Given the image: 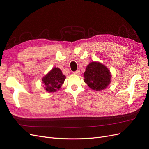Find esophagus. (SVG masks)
Returning <instances> with one entry per match:
<instances>
[{"label":"esophagus","mask_w":149,"mask_h":149,"mask_svg":"<svg viewBox=\"0 0 149 149\" xmlns=\"http://www.w3.org/2000/svg\"><path fill=\"white\" fill-rule=\"evenodd\" d=\"M73 73L75 74H80V71L79 70H76V71H74Z\"/></svg>","instance_id":"1"}]
</instances>
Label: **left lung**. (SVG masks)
<instances>
[{
	"instance_id": "8db88e82",
	"label": "left lung",
	"mask_w": 149,
	"mask_h": 149,
	"mask_svg": "<svg viewBox=\"0 0 149 149\" xmlns=\"http://www.w3.org/2000/svg\"><path fill=\"white\" fill-rule=\"evenodd\" d=\"M84 82L88 86L96 91L104 89L111 83L109 70L98 62H91L84 73Z\"/></svg>"
}]
</instances>
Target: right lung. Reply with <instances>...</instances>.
Masks as SVG:
<instances>
[{
  "label": "right lung",
  "instance_id": "add662e5",
  "mask_svg": "<svg viewBox=\"0 0 149 149\" xmlns=\"http://www.w3.org/2000/svg\"><path fill=\"white\" fill-rule=\"evenodd\" d=\"M66 76L63 74L59 68H53L49 73L44 76L42 81L44 83L45 89L47 91L55 92L59 89L63 84Z\"/></svg>",
  "mask_w": 149,
  "mask_h": 149
}]
</instances>
